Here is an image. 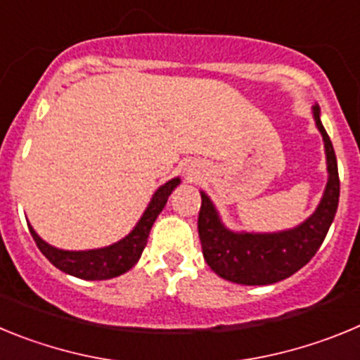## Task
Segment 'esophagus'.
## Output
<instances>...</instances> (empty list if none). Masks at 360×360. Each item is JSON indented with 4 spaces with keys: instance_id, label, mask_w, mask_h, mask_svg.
<instances>
[{
    "instance_id": "34e87169",
    "label": "esophagus",
    "mask_w": 360,
    "mask_h": 360,
    "mask_svg": "<svg viewBox=\"0 0 360 360\" xmlns=\"http://www.w3.org/2000/svg\"><path fill=\"white\" fill-rule=\"evenodd\" d=\"M187 178H189V180H193V178H195L196 176V173H195V171H193V169H187Z\"/></svg>"
}]
</instances>
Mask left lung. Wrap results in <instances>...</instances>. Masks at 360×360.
I'll return each mask as SVG.
<instances>
[{
	"label": "left lung",
	"mask_w": 360,
	"mask_h": 360,
	"mask_svg": "<svg viewBox=\"0 0 360 360\" xmlns=\"http://www.w3.org/2000/svg\"><path fill=\"white\" fill-rule=\"evenodd\" d=\"M324 142L328 182L316 211L292 229L278 232L232 231L221 221L212 200L203 191L198 234L203 257L219 278L238 285H272L290 278L316 256L335 218L339 205V173L332 141L321 122V108H311Z\"/></svg>",
	"instance_id": "1"
}]
</instances>
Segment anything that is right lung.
Listing matches in <instances>:
<instances>
[{
    "mask_svg": "<svg viewBox=\"0 0 360 360\" xmlns=\"http://www.w3.org/2000/svg\"><path fill=\"white\" fill-rule=\"evenodd\" d=\"M180 182L182 180L176 176L158 187L149 200L146 211L142 212L141 219L129 231V234H126L122 240L115 241V243L108 245V247L88 250H63L46 243L30 224H28V229H30L32 238L37 243L41 252L44 254V257L56 269L63 270L65 274L75 276L79 279H88V281L117 278V276L133 269L136 262L141 259L155 219L158 218V214L167 203L169 195L180 186Z\"/></svg>",
    "mask_w": 360,
    "mask_h": 360,
    "instance_id": "add662e5",
    "label": "right lung"
}]
</instances>
